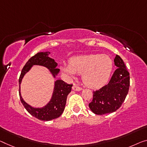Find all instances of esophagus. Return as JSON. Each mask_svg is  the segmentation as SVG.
<instances>
[{
    "mask_svg": "<svg viewBox=\"0 0 147 147\" xmlns=\"http://www.w3.org/2000/svg\"><path fill=\"white\" fill-rule=\"evenodd\" d=\"M72 89L74 90V91H81L82 90V88L80 87H78L76 85L74 84L73 85V87H72Z\"/></svg>",
    "mask_w": 147,
    "mask_h": 147,
    "instance_id": "obj_1",
    "label": "esophagus"
}]
</instances>
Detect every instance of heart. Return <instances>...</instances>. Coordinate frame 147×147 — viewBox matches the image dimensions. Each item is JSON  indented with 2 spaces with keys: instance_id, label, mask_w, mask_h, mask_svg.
Returning <instances> with one entry per match:
<instances>
[{
  "instance_id": "obj_1",
  "label": "heart",
  "mask_w": 147,
  "mask_h": 147,
  "mask_svg": "<svg viewBox=\"0 0 147 147\" xmlns=\"http://www.w3.org/2000/svg\"><path fill=\"white\" fill-rule=\"evenodd\" d=\"M113 68V61L109 56L93 54L71 58L68 64L61 66L62 73L69 78L82 74V81L86 86L98 89L109 79Z\"/></svg>"
}]
</instances>
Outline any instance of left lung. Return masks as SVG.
I'll use <instances>...</instances> for the list:
<instances>
[{
    "mask_svg": "<svg viewBox=\"0 0 147 147\" xmlns=\"http://www.w3.org/2000/svg\"><path fill=\"white\" fill-rule=\"evenodd\" d=\"M114 62L118 69L115 70L107 85L92 92L93 98L89 104L91 111L97 115L116 111L128 93L130 85L129 73L120 56L116 55Z\"/></svg>",
    "mask_w": 147,
    "mask_h": 147,
    "instance_id": "8db88e82",
    "label": "left lung"
}]
</instances>
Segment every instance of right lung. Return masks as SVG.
Wrapping results in <instances>:
<instances>
[{
    "mask_svg": "<svg viewBox=\"0 0 147 147\" xmlns=\"http://www.w3.org/2000/svg\"><path fill=\"white\" fill-rule=\"evenodd\" d=\"M33 65H40L47 67L54 77L57 75L60 69L56 68L58 64L48 56V53H38L29 59L22 69L19 78V94L20 100L31 116L42 121H50L60 117L64 112L68 94L71 92L72 84H67L62 80H56L55 90L51 100L47 106L42 108H35L28 105L23 100L20 93V83L23 77Z\"/></svg>",
    "mask_w": 147,
    "mask_h": 147,
    "instance_id": "obj_1",
    "label": "right lung"
}]
</instances>
